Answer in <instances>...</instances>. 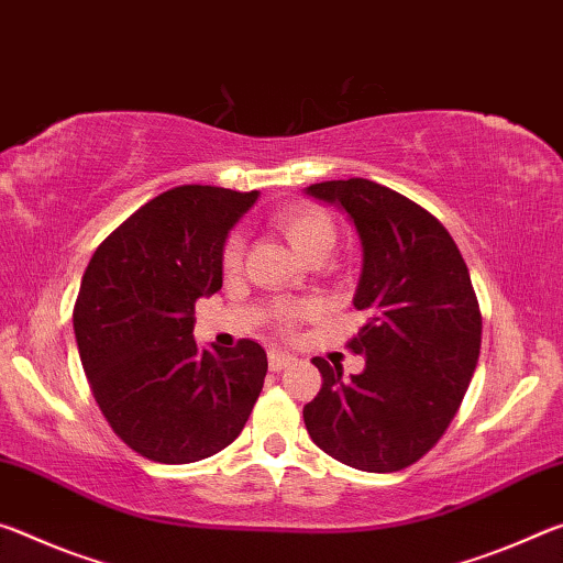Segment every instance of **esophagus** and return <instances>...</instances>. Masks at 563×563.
Instances as JSON below:
<instances>
[{"mask_svg": "<svg viewBox=\"0 0 563 563\" xmlns=\"http://www.w3.org/2000/svg\"><path fill=\"white\" fill-rule=\"evenodd\" d=\"M289 364H294V356L291 354L279 352V349H272V352H269L272 372H282V368H287Z\"/></svg>", "mask_w": 563, "mask_h": 563, "instance_id": "1", "label": "esophagus"}]
</instances>
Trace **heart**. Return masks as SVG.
Wrapping results in <instances>:
<instances>
[{
    "mask_svg": "<svg viewBox=\"0 0 563 563\" xmlns=\"http://www.w3.org/2000/svg\"><path fill=\"white\" fill-rule=\"evenodd\" d=\"M279 227L287 234L289 244L297 249V254L309 256L317 252L329 254L336 242V229L331 224V219L314 207H294L279 214ZM244 254V239L242 234H234L224 246V266L227 269H236ZM303 314L301 309L287 311V319H297Z\"/></svg>",
    "mask_w": 563,
    "mask_h": 563,
    "instance_id": "1",
    "label": "heart"
}]
</instances>
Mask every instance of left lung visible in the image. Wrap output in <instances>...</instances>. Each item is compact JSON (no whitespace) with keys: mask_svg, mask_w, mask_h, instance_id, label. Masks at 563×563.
Listing matches in <instances>:
<instances>
[{"mask_svg":"<svg viewBox=\"0 0 563 563\" xmlns=\"http://www.w3.org/2000/svg\"><path fill=\"white\" fill-rule=\"evenodd\" d=\"M303 195L346 214L362 244L349 342L364 372L314 358L321 391L303 407L314 444L346 466L389 474L437 444L478 362L482 314L466 264L439 221L368 179L311 184Z\"/></svg>","mask_w":563,"mask_h":563,"instance_id":"1","label":"left lung"}]
</instances>
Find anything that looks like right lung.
Wrapping results in <instances>:
<instances>
[{"label": "right lung", "instance_id": "1", "mask_svg": "<svg viewBox=\"0 0 563 563\" xmlns=\"http://www.w3.org/2000/svg\"><path fill=\"white\" fill-rule=\"evenodd\" d=\"M260 191L187 184L136 209L91 256L74 336L101 413L136 454L201 462L242 434L266 376L252 339L195 342V303L221 289L229 232Z\"/></svg>", "mask_w": 563, "mask_h": 563}]
</instances>
